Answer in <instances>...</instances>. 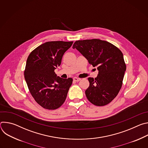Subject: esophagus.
<instances>
[{"instance_id":"1","label":"esophagus","mask_w":148,"mask_h":148,"mask_svg":"<svg viewBox=\"0 0 148 148\" xmlns=\"http://www.w3.org/2000/svg\"><path fill=\"white\" fill-rule=\"evenodd\" d=\"M73 79H74V81H76V82H78V81H79L81 80L80 78H77V77H74V78H73Z\"/></svg>"}]
</instances>
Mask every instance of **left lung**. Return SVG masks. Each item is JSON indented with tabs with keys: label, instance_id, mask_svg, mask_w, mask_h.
<instances>
[{
	"label": "left lung",
	"instance_id": "left-lung-1",
	"mask_svg": "<svg viewBox=\"0 0 148 148\" xmlns=\"http://www.w3.org/2000/svg\"><path fill=\"white\" fill-rule=\"evenodd\" d=\"M73 48L77 49L98 70L97 78H88L87 99L96 106L108 104L117 96L122 86L126 64L122 51L109 42L97 38L77 40Z\"/></svg>",
	"mask_w": 148,
	"mask_h": 148
}]
</instances>
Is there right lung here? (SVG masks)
<instances>
[{"instance_id":"right-lung-1","label":"right lung","mask_w":148,"mask_h":148,"mask_svg":"<svg viewBox=\"0 0 148 148\" xmlns=\"http://www.w3.org/2000/svg\"><path fill=\"white\" fill-rule=\"evenodd\" d=\"M73 43L46 42L33 50L27 59L24 75L28 88L36 102L46 110H56L61 106L73 83L71 78H61L54 72Z\"/></svg>"}]
</instances>
